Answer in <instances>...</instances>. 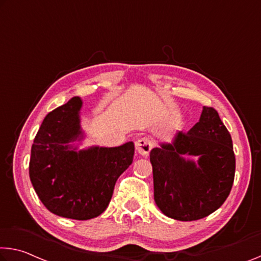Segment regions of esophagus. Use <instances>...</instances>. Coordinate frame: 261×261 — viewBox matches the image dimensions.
<instances>
[{"mask_svg":"<svg viewBox=\"0 0 261 261\" xmlns=\"http://www.w3.org/2000/svg\"><path fill=\"white\" fill-rule=\"evenodd\" d=\"M153 145H154V143H153L150 138L143 137L139 138L137 142H136V150H137L140 155L146 156L153 148Z\"/></svg>","mask_w":261,"mask_h":261,"instance_id":"34e87169","label":"esophagus"}]
</instances>
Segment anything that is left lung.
<instances>
[{"label": "left lung", "instance_id": "left-lung-1", "mask_svg": "<svg viewBox=\"0 0 261 261\" xmlns=\"http://www.w3.org/2000/svg\"><path fill=\"white\" fill-rule=\"evenodd\" d=\"M185 154L200 156L197 165ZM154 201L166 216L196 221L224 203L234 180L236 158L230 132L213 107H204L195 125L179 132L173 144L150 152Z\"/></svg>", "mask_w": 261, "mask_h": 261}]
</instances>
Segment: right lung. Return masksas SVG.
Returning a JSON list of instances; mask_svg holds the SVG:
<instances>
[{"mask_svg": "<svg viewBox=\"0 0 261 261\" xmlns=\"http://www.w3.org/2000/svg\"><path fill=\"white\" fill-rule=\"evenodd\" d=\"M81 105L73 97L46 115L32 144L29 175L49 212L86 221L107 209L116 181L132 164L135 146L129 142L118 147L69 150L67 144L81 134Z\"/></svg>", "mask_w": 261, "mask_h": 261, "instance_id": "obj_1", "label": "right lung"}]
</instances>
